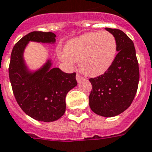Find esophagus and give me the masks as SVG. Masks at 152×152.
Wrapping results in <instances>:
<instances>
[{
	"mask_svg": "<svg viewBox=\"0 0 152 152\" xmlns=\"http://www.w3.org/2000/svg\"><path fill=\"white\" fill-rule=\"evenodd\" d=\"M83 79V76H81L80 73L76 74V80H77L78 82H80V80H82Z\"/></svg>",
	"mask_w": 152,
	"mask_h": 152,
	"instance_id": "esophagus-1",
	"label": "esophagus"
}]
</instances>
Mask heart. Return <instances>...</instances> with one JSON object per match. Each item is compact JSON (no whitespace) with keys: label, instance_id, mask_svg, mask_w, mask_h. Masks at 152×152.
<instances>
[{"label":"heart","instance_id":"b5f03b06","mask_svg":"<svg viewBox=\"0 0 152 152\" xmlns=\"http://www.w3.org/2000/svg\"><path fill=\"white\" fill-rule=\"evenodd\" d=\"M117 51L115 38L109 32H91L70 40L65 46L62 59L68 63L80 61L87 76L104 73L115 60Z\"/></svg>","mask_w":152,"mask_h":152}]
</instances>
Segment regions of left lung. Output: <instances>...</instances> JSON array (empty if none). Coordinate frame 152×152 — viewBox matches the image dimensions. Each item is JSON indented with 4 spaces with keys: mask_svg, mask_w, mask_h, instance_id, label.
<instances>
[{
    "mask_svg": "<svg viewBox=\"0 0 152 152\" xmlns=\"http://www.w3.org/2000/svg\"><path fill=\"white\" fill-rule=\"evenodd\" d=\"M105 29L115 38L118 53L104 74L89 79L92 85L89 104L96 114L112 117L130 106L137 91L140 73L134 42L120 29Z\"/></svg>",
    "mask_w": 152,
    "mask_h": 152,
    "instance_id": "8db88e82",
    "label": "left lung"
}]
</instances>
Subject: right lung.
I'll use <instances>...</instances> for the list:
<instances>
[{"label": "right lung", "instance_id": "1", "mask_svg": "<svg viewBox=\"0 0 152 152\" xmlns=\"http://www.w3.org/2000/svg\"><path fill=\"white\" fill-rule=\"evenodd\" d=\"M55 33L33 31L18 40L12 49L8 73L15 100L23 112L36 120L53 122L65 112V97L77 85L76 72L65 73L58 68L50 69L48 61L41 69L31 73L23 60L29 41L55 43Z\"/></svg>", "mask_w": 152, "mask_h": 152}]
</instances>
